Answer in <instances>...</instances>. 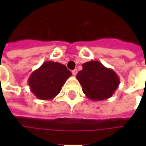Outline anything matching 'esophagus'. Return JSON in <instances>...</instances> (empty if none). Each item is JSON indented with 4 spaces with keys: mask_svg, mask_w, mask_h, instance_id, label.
Returning <instances> with one entry per match:
<instances>
[{
    "mask_svg": "<svg viewBox=\"0 0 146 146\" xmlns=\"http://www.w3.org/2000/svg\"><path fill=\"white\" fill-rule=\"evenodd\" d=\"M72 73H73V76H76V73H77V70H76V69H75V70H73V71H72Z\"/></svg>",
    "mask_w": 146,
    "mask_h": 146,
    "instance_id": "34e87169",
    "label": "esophagus"
}]
</instances>
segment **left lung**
I'll list each match as a JSON object with an SVG mask.
<instances>
[{"instance_id": "1", "label": "left lung", "mask_w": 146, "mask_h": 146, "mask_svg": "<svg viewBox=\"0 0 146 146\" xmlns=\"http://www.w3.org/2000/svg\"><path fill=\"white\" fill-rule=\"evenodd\" d=\"M76 79L86 97L93 101H102L112 97L119 84L114 70L106 68L98 61H90L82 65Z\"/></svg>"}]
</instances>
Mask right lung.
<instances>
[{
  "label": "right lung",
  "mask_w": 146,
  "mask_h": 146,
  "mask_svg": "<svg viewBox=\"0 0 146 146\" xmlns=\"http://www.w3.org/2000/svg\"><path fill=\"white\" fill-rule=\"evenodd\" d=\"M71 72L65 65L47 61L34 70L28 79L30 91L40 100H51L59 94Z\"/></svg>",
  "instance_id": "right-lung-1"
}]
</instances>
